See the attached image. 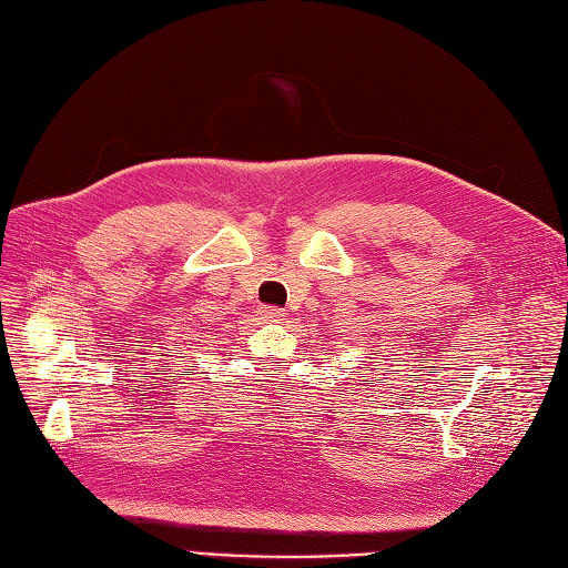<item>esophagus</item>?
I'll return each mask as SVG.
<instances>
[{
    "mask_svg": "<svg viewBox=\"0 0 568 568\" xmlns=\"http://www.w3.org/2000/svg\"><path fill=\"white\" fill-rule=\"evenodd\" d=\"M282 318H284L282 308H276V306H264V308H262V321H267V323H280Z\"/></svg>",
    "mask_w": 568,
    "mask_h": 568,
    "instance_id": "34e87169",
    "label": "esophagus"
}]
</instances>
